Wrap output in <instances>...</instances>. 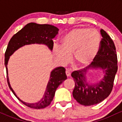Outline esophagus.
<instances>
[{"mask_svg":"<svg viewBox=\"0 0 122 122\" xmlns=\"http://www.w3.org/2000/svg\"><path fill=\"white\" fill-rule=\"evenodd\" d=\"M65 73H66V75L67 76V77H69L70 76H71V71H70L68 69L66 70Z\"/></svg>","mask_w":122,"mask_h":122,"instance_id":"34e87169","label":"esophagus"}]
</instances>
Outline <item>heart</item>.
Here are the masks:
<instances>
[{"instance_id": "obj_1", "label": "heart", "mask_w": 122, "mask_h": 122, "mask_svg": "<svg viewBox=\"0 0 122 122\" xmlns=\"http://www.w3.org/2000/svg\"><path fill=\"white\" fill-rule=\"evenodd\" d=\"M100 43V36L96 30L78 28L71 30L62 39V46L56 45L54 55L63 65L71 61L73 54L74 61L80 67L89 65L97 55Z\"/></svg>"}]
</instances>
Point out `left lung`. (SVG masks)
<instances>
[{
    "mask_svg": "<svg viewBox=\"0 0 122 122\" xmlns=\"http://www.w3.org/2000/svg\"><path fill=\"white\" fill-rule=\"evenodd\" d=\"M100 33L103 38L92 64L71 74L75 82L73 96L78 103L85 106L98 104L110 95L117 71V54L114 42L104 30L101 29ZM99 68L103 69L104 72L103 79L98 83L88 82L86 78L88 70Z\"/></svg>",
    "mask_w": 122,
    "mask_h": 122,
    "instance_id": "obj_1",
    "label": "left lung"
}]
</instances>
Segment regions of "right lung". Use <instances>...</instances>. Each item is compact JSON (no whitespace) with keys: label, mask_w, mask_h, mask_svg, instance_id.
Masks as SVG:
<instances>
[{"label":"right lung","mask_w":122,"mask_h":122,"mask_svg":"<svg viewBox=\"0 0 122 122\" xmlns=\"http://www.w3.org/2000/svg\"><path fill=\"white\" fill-rule=\"evenodd\" d=\"M59 29L50 25H40L36 23H29L14 35L8 42L5 53V65L6 68L7 80L10 89L19 101L27 107L34 109H41L50 105L54 98L56 91L58 86L67 79L65 69L64 67H57L50 73L49 80L47 83L43 97L36 103H25L20 100L15 94L11 86L8 76L7 64L10 56L20 47L26 45L44 44L50 50L53 48V38L58 34Z\"/></svg>","instance_id":"right-lung-1"}]
</instances>
